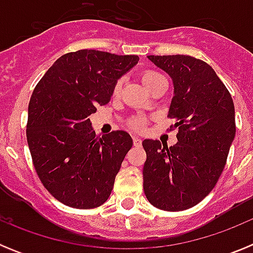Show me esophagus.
Segmentation results:
<instances>
[{
  "label": "esophagus",
  "mask_w": 253,
  "mask_h": 253,
  "mask_svg": "<svg viewBox=\"0 0 253 253\" xmlns=\"http://www.w3.org/2000/svg\"><path fill=\"white\" fill-rule=\"evenodd\" d=\"M133 144L135 147H140L142 146V139L138 137H133Z\"/></svg>",
  "instance_id": "1"
}]
</instances>
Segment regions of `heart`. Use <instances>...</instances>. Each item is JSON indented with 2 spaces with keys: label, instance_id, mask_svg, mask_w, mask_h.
<instances>
[{
  "label": "heart",
  "instance_id": "b5f03b06",
  "mask_svg": "<svg viewBox=\"0 0 253 253\" xmlns=\"http://www.w3.org/2000/svg\"><path fill=\"white\" fill-rule=\"evenodd\" d=\"M142 82L144 84V86L147 87V88H151L152 86H153L156 82L161 81V80H165V77H163L161 73H158L157 71H153V69H147V71H143L142 72ZM122 84H123V81L122 80H118L115 84V86H114V95H119L120 91H122ZM147 123H148V120H147V118H144V116H133V118H130V119L126 122V126H128L130 130H135V131H142L143 129L146 128Z\"/></svg>",
  "mask_w": 253,
  "mask_h": 253
}]
</instances>
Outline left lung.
I'll return each instance as SVG.
<instances>
[{
    "mask_svg": "<svg viewBox=\"0 0 253 253\" xmlns=\"http://www.w3.org/2000/svg\"><path fill=\"white\" fill-rule=\"evenodd\" d=\"M173 80L169 130L177 143L167 147L146 139L143 189L153 207L180 211L195 207L214 189L236 135L232 96L214 69L190 55H148Z\"/></svg>",
    "mask_w": 253,
    "mask_h": 253,
    "instance_id": "left-lung-1",
    "label": "left lung"
}]
</instances>
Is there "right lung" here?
<instances>
[{
  "label": "right lung",
  "instance_id": "right-lung-1",
  "mask_svg": "<svg viewBox=\"0 0 253 253\" xmlns=\"http://www.w3.org/2000/svg\"><path fill=\"white\" fill-rule=\"evenodd\" d=\"M138 60L95 49L71 51L35 86L26 139L38 177L62 204L92 209L110 196L133 140L123 130L96 135L88 116L109 102L118 78Z\"/></svg>",
  "mask_w": 253,
  "mask_h": 253
}]
</instances>
